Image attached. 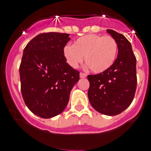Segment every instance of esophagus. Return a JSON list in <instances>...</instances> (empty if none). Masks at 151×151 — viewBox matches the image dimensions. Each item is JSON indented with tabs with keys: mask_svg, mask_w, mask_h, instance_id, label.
<instances>
[{
	"mask_svg": "<svg viewBox=\"0 0 151 151\" xmlns=\"http://www.w3.org/2000/svg\"><path fill=\"white\" fill-rule=\"evenodd\" d=\"M87 77V74L83 73H80V78H85Z\"/></svg>",
	"mask_w": 151,
	"mask_h": 151,
	"instance_id": "1",
	"label": "esophagus"
}]
</instances>
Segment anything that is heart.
<instances>
[{"mask_svg": "<svg viewBox=\"0 0 151 151\" xmlns=\"http://www.w3.org/2000/svg\"><path fill=\"white\" fill-rule=\"evenodd\" d=\"M118 45L111 36L87 35L63 48V56L72 68H78L84 61L95 73L107 71L114 65L117 57Z\"/></svg>", "mask_w": 151, "mask_h": 151, "instance_id": "1", "label": "heart"}]
</instances>
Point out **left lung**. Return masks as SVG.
<instances>
[{
  "label": "left lung",
  "instance_id": "left-lung-1",
  "mask_svg": "<svg viewBox=\"0 0 151 151\" xmlns=\"http://www.w3.org/2000/svg\"><path fill=\"white\" fill-rule=\"evenodd\" d=\"M107 32L116 40L118 54L114 65L104 73L88 75V99L97 111L115 116L124 111L134 100L137 88L136 58L129 40L113 30Z\"/></svg>",
  "mask_w": 151,
  "mask_h": 151
}]
</instances>
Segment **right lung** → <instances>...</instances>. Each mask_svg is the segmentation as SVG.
Listing matches in <instances>:
<instances>
[{
    "label": "right lung",
    "instance_id": "add662e5",
    "mask_svg": "<svg viewBox=\"0 0 151 151\" xmlns=\"http://www.w3.org/2000/svg\"><path fill=\"white\" fill-rule=\"evenodd\" d=\"M68 34H40L25 47L20 65L23 99L33 114L50 118L63 112L70 93L80 79L63 56Z\"/></svg>",
    "mask_w": 151,
    "mask_h": 151
}]
</instances>
